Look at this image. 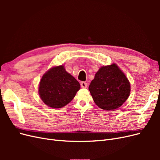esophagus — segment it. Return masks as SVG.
<instances>
[{
  "instance_id": "esophagus-1",
  "label": "esophagus",
  "mask_w": 160,
  "mask_h": 160,
  "mask_svg": "<svg viewBox=\"0 0 160 160\" xmlns=\"http://www.w3.org/2000/svg\"><path fill=\"white\" fill-rule=\"evenodd\" d=\"M81 87L82 88H86L87 87H88V83H87L86 82H84V81L81 82Z\"/></svg>"
}]
</instances>
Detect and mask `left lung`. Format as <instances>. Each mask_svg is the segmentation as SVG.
<instances>
[{
	"instance_id": "obj_1",
	"label": "left lung",
	"mask_w": 160,
	"mask_h": 160,
	"mask_svg": "<svg viewBox=\"0 0 160 160\" xmlns=\"http://www.w3.org/2000/svg\"><path fill=\"white\" fill-rule=\"evenodd\" d=\"M89 90L95 104L106 111L122 106L131 91L129 80L115 63L101 67L91 81Z\"/></svg>"
}]
</instances>
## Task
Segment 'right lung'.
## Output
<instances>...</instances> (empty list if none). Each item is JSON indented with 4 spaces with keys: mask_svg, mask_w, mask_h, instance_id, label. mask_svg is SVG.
<instances>
[{
    "mask_svg": "<svg viewBox=\"0 0 160 160\" xmlns=\"http://www.w3.org/2000/svg\"><path fill=\"white\" fill-rule=\"evenodd\" d=\"M80 84L64 66L52 67L43 75L38 88L42 101L52 108H61L75 98Z\"/></svg>",
    "mask_w": 160,
    "mask_h": 160,
    "instance_id": "obj_1",
    "label": "right lung"
}]
</instances>
